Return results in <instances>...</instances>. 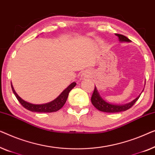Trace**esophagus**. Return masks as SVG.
I'll return each mask as SVG.
<instances>
[{"instance_id":"1","label":"esophagus","mask_w":155,"mask_h":155,"mask_svg":"<svg viewBox=\"0 0 155 155\" xmlns=\"http://www.w3.org/2000/svg\"><path fill=\"white\" fill-rule=\"evenodd\" d=\"M90 75L91 74H90V72H89V71H85L81 74V79L84 80V79H85V78H88L89 77H90Z\"/></svg>"}]
</instances>
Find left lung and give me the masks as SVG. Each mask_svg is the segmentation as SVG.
Masks as SVG:
<instances>
[{
	"label": "left lung",
	"instance_id": "1",
	"mask_svg": "<svg viewBox=\"0 0 155 155\" xmlns=\"http://www.w3.org/2000/svg\"><path fill=\"white\" fill-rule=\"evenodd\" d=\"M115 35L118 37L119 41H120V42H130V40H129L126 36H124V35L118 34H115ZM140 96V94L139 96L137 97L136 99L133 100V101L124 104H116L110 103V102L105 101V100L100 96V93H98L96 87L95 86L94 91H93L92 97H91V102H92L93 105L94 106L95 108L97 109V110L100 111H101V112L107 113H117L124 112V111L127 110L129 108L131 107L135 104V102L138 100Z\"/></svg>",
	"mask_w": 155,
	"mask_h": 155
}]
</instances>
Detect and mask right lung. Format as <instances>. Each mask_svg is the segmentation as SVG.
<instances>
[{
	"label": "right lung",
	"mask_w": 155,
	"mask_h": 155,
	"mask_svg": "<svg viewBox=\"0 0 155 155\" xmlns=\"http://www.w3.org/2000/svg\"><path fill=\"white\" fill-rule=\"evenodd\" d=\"M76 85H77V83H71L67 88H65L64 90L61 93V94L59 95L58 97H56V98L53 100V101L45 104H36L30 103V102H28L27 101H25V100H24L23 99H21V97L17 95V93L15 92V89L13 88L11 83L12 92L14 93L15 97H17L18 101L20 102L21 105H22L25 108L27 109V110L34 112H54L60 110V109L64 106L65 102H66L67 99L69 95V93L70 92L71 90L74 88V87H75Z\"/></svg>",
	"instance_id": "obj_1"
}]
</instances>
